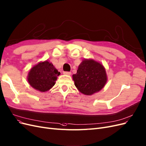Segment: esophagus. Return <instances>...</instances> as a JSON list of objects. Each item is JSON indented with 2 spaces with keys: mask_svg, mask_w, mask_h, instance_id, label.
Instances as JSON below:
<instances>
[{
  "mask_svg": "<svg viewBox=\"0 0 146 146\" xmlns=\"http://www.w3.org/2000/svg\"><path fill=\"white\" fill-rule=\"evenodd\" d=\"M63 74H64V75H70L71 74V72H63Z\"/></svg>",
  "mask_w": 146,
  "mask_h": 146,
  "instance_id": "esophagus-1",
  "label": "esophagus"
}]
</instances>
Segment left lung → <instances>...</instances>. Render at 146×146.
Returning <instances> with one entry per match:
<instances>
[{"instance_id":"8db88e82","label":"left lung","mask_w":146,"mask_h":146,"mask_svg":"<svg viewBox=\"0 0 146 146\" xmlns=\"http://www.w3.org/2000/svg\"><path fill=\"white\" fill-rule=\"evenodd\" d=\"M75 86L79 91L91 95L102 90L107 82L106 69L93 59H84L80 64L77 72L72 75Z\"/></svg>"}]
</instances>
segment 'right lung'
Returning <instances> with one entry per match:
<instances>
[{
  "instance_id": "1",
  "label": "right lung",
  "mask_w": 146,
  "mask_h": 146,
  "mask_svg": "<svg viewBox=\"0 0 146 146\" xmlns=\"http://www.w3.org/2000/svg\"><path fill=\"white\" fill-rule=\"evenodd\" d=\"M60 72L48 60L40 62L34 66L28 73L27 80L35 89L44 92L56 84Z\"/></svg>"
}]
</instances>
